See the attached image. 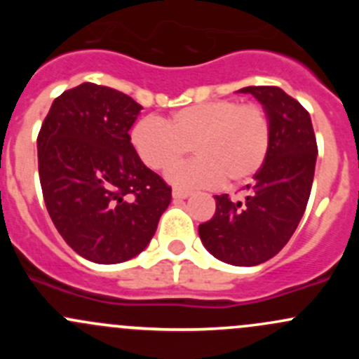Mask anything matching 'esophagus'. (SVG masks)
Instances as JSON below:
<instances>
[{
  "mask_svg": "<svg viewBox=\"0 0 359 359\" xmlns=\"http://www.w3.org/2000/svg\"><path fill=\"white\" fill-rule=\"evenodd\" d=\"M172 196L175 198V200H186V198L191 196V191H187V189H173Z\"/></svg>",
  "mask_w": 359,
  "mask_h": 359,
  "instance_id": "obj_1",
  "label": "esophagus"
}]
</instances>
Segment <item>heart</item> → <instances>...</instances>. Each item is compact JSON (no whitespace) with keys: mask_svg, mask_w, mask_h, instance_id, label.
I'll return each instance as SVG.
<instances>
[{"mask_svg":"<svg viewBox=\"0 0 359 359\" xmlns=\"http://www.w3.org/2000/svg\"><path fill=\"white\" fill-rule=\"evenodd\" d=\"M271 119L260 104L220 99L184 107L166 121L144 118L133 126L132 146L151 170H166L194 146L198 158L168 172L177 186H238L255 177L271 147Z\"/></svg>","mask_w":359,"mask_h":359,"instance_id":"obj_1","label":"heart"}]
</instances>
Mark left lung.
<instances>
[{"mask_svg":"<svg viewBox=\"0 0 359 359\" xmlns=\"http://www.w3.org/2000/svg\"><path fill=\"white\" fill-rule=\"evenodd\" d=\"M271 119L266 163L247 186L245 200L215 196L217 208L198 233L215 259L231 266H259L273 259L295 233L309 200L318 146L309 112L278 86H247Z\"/></svg>","mask_w":359,"mask_h":359,"instance_id":"8db88e82","label":"left lung"}]
</instances>
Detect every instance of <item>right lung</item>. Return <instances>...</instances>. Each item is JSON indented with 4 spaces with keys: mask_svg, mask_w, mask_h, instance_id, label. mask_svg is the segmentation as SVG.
Listing matches in <instances>:
<instances>
[{
    "mask_svg": "<svg viewBox=\"0 0 359 359\" xmlns=\"http://www.w3.org/2000/svg\"><path fill=\"white\" fill-rule=\"evenodd\" d=\"M140 109L118 90L83 83L53 100L39 130L46 210L69 247L95 264L139 255L172 201L130 142Z\"/></svg>",
    "mask_w": 359,
    "mask_h": 359,
    "instance_id": "add662e5",
    "label": "right lung"
}]
</instances>
